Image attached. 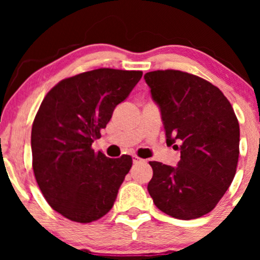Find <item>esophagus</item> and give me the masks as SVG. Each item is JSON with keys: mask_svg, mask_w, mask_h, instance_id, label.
Segmentation results:
<instances>
[{"mask_svg": "<svg viewBox=\"0 0 260 260\" xmlns=\"http://www.w3.org/2000/svg\"><path fill=\"white\" fill-rule=\"evenodd\" d=\"M143 159H140L138 156H133V164H139V162H143Z\"/></svg>", "mask_w": 260, "mask_h": 260, "instance_id": "1", "label": "esophagus"}]
</instances>
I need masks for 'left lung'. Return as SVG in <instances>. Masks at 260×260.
<instances>
[{
  "label": "left lung",
  "instance_id": "left-lung-1",
  "mask_svg": "<svg viewBox=\"0 0 260 260\" xmlns=\"http://www.w3.org/2000/svg\"><path fill=\"white\" fill-rule=\"evenodd\" d=\"M160 109L166 144L181 151L177 166L150 161L148 192L168 215L190 220L210 213L236 174L240 124L219 88L194 74L166 70L145 73Z\"/></svg>",
  "mask_w": 260,
  "mask_h": 260
}]
</instances>
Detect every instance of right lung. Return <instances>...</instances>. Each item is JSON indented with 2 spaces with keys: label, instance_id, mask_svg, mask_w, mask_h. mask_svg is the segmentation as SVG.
Masks as SVG:
<instances>
[{
  "label": "right lung",
  "instance_id": "1",
  "mask_svg": "<svg viewBox=\"0 0 260 260\" xmlns=\"http://www.w3.org/2000/svg\"><path fill=\"white\" fill-rule=\"evenodd\" d=\"M140 71L99 68L63 79L46 94L31 128L32 170L53 210L76 222L106 215L132 168L91 144L142 78Z\"/></svg>",
  "mask_w": 260,
  "mask_h": 260
}]
</instances>
